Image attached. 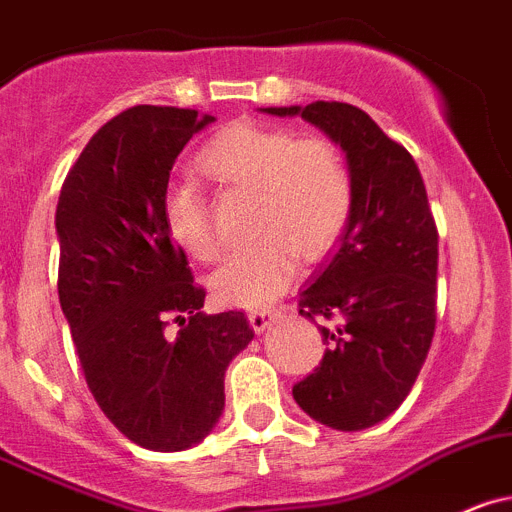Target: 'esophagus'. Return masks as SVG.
I'll return each instance as SVG.
<instances>
[{
  "instance_id": "1",
  "label": "esophagus",
  "mask_w": 512,
  "mask_h": 512,
  "mask_svg": "<svg viewBox=\"0 0 512 512\" xmlns=\"http://www.w3.org/2000/svg\"><path fill=\"white\" fill-rule=\"evenodd\" d=\"M279 316H281V311H276V309H256L248 314V324H251L253 332L261 334V332H266V329H269V326L279 319Z\"/></svg>"
}]
</instances>
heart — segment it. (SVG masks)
<instances>
[{
    "label": "heart",
    "instance_id": "1",
    "mask_svg": "<svg viewBox=\"0 0 512 512\" xmlns=\"http://www.w3.org/2000/svg\"><path fill=\"white\" fill-rule=\"evenodd\" d=\"M196 168L223 191L253 198L248 236L256 241L233 253L208 281L223 306H269L294 279L296 259H324L352 221L354 173L332 140L236 123L203 145ZM163 226L193 261L208 264L221 256L211 203L196 188L168 191Z\"/></svg>",
    "mask_w": 512,
    "mask_h": 512
}]
</instances>
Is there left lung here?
<instances>
[{"label":"left lung","mask_w":512,"mask_h":512,"mask_svg":"<svg viewBox=\"0 0 512 512\" xmlns=\"http://www.w3.org/2000/svg\"><path fill=\"white\" fill-rule=\"evenodd\" d=\"M264 113L301 115L324 130L354 173L357 201L339 251L299 296V314L319 321L324 357L291 392L321 425L364 430L405 402L435 337L437 226L425 180L405 145L347 102Z\"/></svg>","instance_id":"1"}]
</instances>
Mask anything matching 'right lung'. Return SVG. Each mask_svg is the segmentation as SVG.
Returning a JSON list of instances; mask_svg holds the SVG:
<instances>
[{
    "mask_svg": "<svg viewBox=\"0 0 512 512\" xmlns=\"http://www.w3.org/2000/svg\"><path fill=\"white\" fill-rule=\"evenodd\" d=\"M211 123L183 107H130L92 135L57 203V291L82 374L145 450H186L213 430L228 362L253 339L243 311L203 314L206 289L163 226L175 158Z\"/></svg>",
    "mask_w": 512,
    "mask_h": 512,
    "instance_id": "1",
    "label": "right lung"
}]
</instances>
